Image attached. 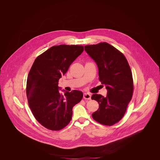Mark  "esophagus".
<instances>
[{
    "label": "esophagus",
    "instance_id": "obj_1",
    "mask_svg": "<svg viewBox=\"0 0 160 160\" xmlns=\"http://www.w3.org/2000/svg\"><path fill=\"white\" fill-rule=\"evenodd\" d=\"M91 97V95L90 93H85L83 94V98L84 99H87V100H90Z\"/></svg>",
    "mask_w": 160,
    "mask_h": 160
}]
</instances>
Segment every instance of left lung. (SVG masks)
<instances>
[{
  "mask_svg": "<svg viewBox=\"0 0 160 160\" xmlns=\"http://www.w3.org/2000/svg\"><path fill=\"white\" fill-rule=\"evenodd\" d=\"M86 52L95 62L98 69L99 80L106 86L107 95L93 94L91 97L99 104L92 114L97 122L111 126L124 116L133 94V79L129 64L125 56L107 43L86 45Z\"/></svg>",
  "mask_w": 160,
  "mask_h": 160,
  "instance_id": "left-lung-1",
  "label": "left lung"
}]
</instances>
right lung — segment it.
<instances>
[{
	"mask_svg": "<svg viewBox=\"0 0 160 160\" xmlns=\"http://www.w3.org/2000/svg\"><path fill=\"white\" fill-rule=\"evenodd\" d=\"M83 51L80 45L54 46L39 56L31 67L27 83L29 106L36 120L49 130L66 127L72 119L73 106L83 97L78 90H63V95L58 87L59 79Z\"/></svg>",
	"mask_w": 160,
	"mask_h": 160,
	"instance_id": "add662e5",
	"label": "right lung"
}]
</instances>
